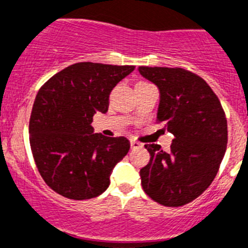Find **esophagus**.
Instances as JSON below:
<instances>
[{"instance_id":"1","label":"esophagus","mask_w":248,"mask_h":248,"mask_svg":"<svg viewBox=\"0 0 248 248\" xmlns=\"http://www.w3.org/2000/svg\"><path fill=\"white\" fill-rule=\"evenodd\" d=\"M142 147H143V144L140 143V142H138V140H131V148L132 149L142 148Z\"/></svg>"}]
</instances>
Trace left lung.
I'll return each mask as SVG.
<instances>
[{
  "instance_id": "obj_1",
  "label": "left lung",
  "mask_w": 248,
  "mask_h": 248,
  "mask_svg": "<svg viewBox=\"0 0 248 248\" xmlns=\"http://www.w3.org/2000/svg\"><path fill=\"white\" fill-rule=\"evenodd\" d=\"M159 90L157 120L174 136L170 151L146 144L151 159L140 170L143 190L164 206H182L202 195L221 164L227 144L222 106L204 79L182 68L140 66Z\"/></svg>"
}]
</instances>
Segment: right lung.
<instances>
[{
    "mask_svg": "<svg viewBox=\"0 0 248 248\" xmlns=\"http://www.w3.org/2000/svg\"><path fill=\"white\" fill-rule=\"evenodd\" d=\"M133 65L77 63L38 91L30 120L37 168L49 188L74 200L96 198L110 185L113 168L128 153L126 137H106L91 126L108 110V95Z\"/></svg>",
    "mask_w": 248,
    "mask_h": 248,
    "instance_id": "obj_1",
    "label": "right lung"
}]
</instances>
